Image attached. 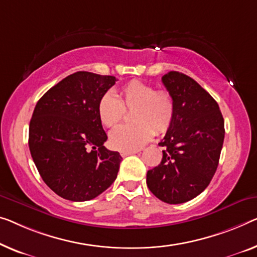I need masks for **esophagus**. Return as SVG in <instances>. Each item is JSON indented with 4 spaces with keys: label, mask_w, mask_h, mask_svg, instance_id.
Listing matches in <instances>:
<instances>
[{
    "label": "esophagus",
    "mask_w": 257,
    "mask_h": 257,
    "mask_svg": "<svg viewBox=\"0 0 257 257\" xmlns=\"http://www.w3.org/2000/svg\"><path fill=\"white\" fill-rule=\"evenodd\" d=\"M134 153H137V151H122L121 156L122 157H127V156H130V155H134Z\"/></svg>",
    "instance_id": "34e87169"
}]
</instances>
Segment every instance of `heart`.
<instances>
[{"label":"heart","instance_id":"obj_1","mask_svg":"<svg viewBox=\"0 0 257 257\" xmlns=\"http://www.w3.org/2000/svg\"><path fill=\"white\" fill-rule=\"evenodd\" d=\"M133 109L134 124H122L109 134V144L118 151H136L151 141L153 130L158 135L165 134L173 123L175 104L167 90H156L150 84L132 80L118 92L106 93L98 102V117L105 127H114Z\"/></svg>","mask_w":257,"mask_h":257}]
</instances>
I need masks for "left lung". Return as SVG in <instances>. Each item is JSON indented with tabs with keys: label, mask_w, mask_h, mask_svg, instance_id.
<instances>
[{
	"label": "left lung",
	"mask_w": 257,
	"mask_h": 257,
	"mask_svg": "<svg viewBox=\"0 0 257 257\" xmlns=\"http://www.w3.org/2000/svg\"><path fill=\"white\" fill-rule=\"evenodd\" d=\"M173 95L175 115L160 147L162 163L148 171L151 193L168 204L188 202L213 178L224 143V118L217 101L189 76L170 71L162 77Z\"/></svg>",
	"instance_id": "obj_1"
}]
</instances>
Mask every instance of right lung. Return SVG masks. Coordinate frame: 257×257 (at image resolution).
Segmentation results:
<instances>
[{"mask_svg": "<svg viewBox=\"0 0 257 257\" xmlns=\"http://www.w3.org/2000/svg\"><path fill=\"white\" fill-rule=\"evenodd\" d=\"M116 82L89 71L69 75L37 102L29 147L46 185L74 202L97 197L117 177L121 156L104 147L98 102Z\"/></svg>", "mask_w": 257, "mask_h": 257, "instance_id": "add662e5", "label": "right lung"}]
</instances>
